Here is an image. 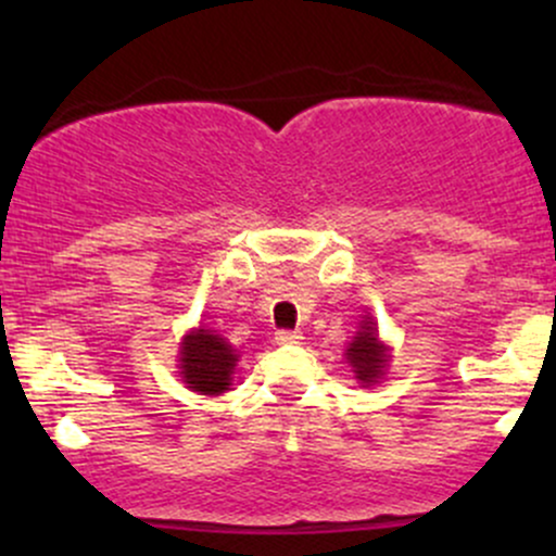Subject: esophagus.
Segmentation results:
<instances>
[{
  "label": "esophagus",
  "instance_id": "1",
  "mask_svg": "<svg viewBox=\"0 0 556 556\" xmlns=\"http://www.w3.org/2000/svg\"><path fill=\"white\" fill-rule=\"evenodd\" d=\"M300 340H303V334H300L298 329H282V331H277V342H279V344H300Z\"/></svg>",
  "mask_w": 556,
  "mask_h": 556
}]
</instances>
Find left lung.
<instances>
[{"mask_svg": "<svg viewBox=\"0 0 556 556\" xmlns=\"http://www.w3.org/2000/svg\"><path fill=\"white\" fill-rule=\"evenodd\" d=\"M348 361L355 368L363 384H371L387 366V348L376 337V324L366 321L348 348Z\"/></svg>", "mask_w": 556, "mask_h": 556, "instance_id": "obj_1", "label": "left lung"}]
</instances>
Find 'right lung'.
Masks as SVG:
<instances>
[{"label": "right lung", "mask_w": 556, "mask_h": 556, "mask_svg": "<svg viewBox=\"0 0 556 556\" xmlns=\"http://www.w3.org/2000/svg\"><path fill=\"white\" fill-rule=\"evenodd\" d=\"M235 350L222 340V337L212 334L208 329H198L193 334L185 337L180 350V368L185 381L190 389L201 394H219L229 387V376H232Z\"/></svg>", "instance_id": "1"}]
</instances>
